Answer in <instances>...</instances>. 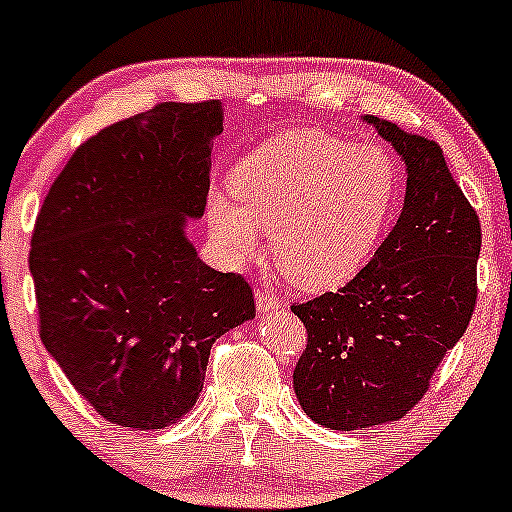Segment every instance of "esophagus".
Returning <instances> with one entry per match:
<instances>
[{"instance_id":"obj_1","label":"esophagus","mask_w":512,"mask_h":512,"mask_svg":"<svg viewBox=\"0 0 512 512\" xmlns=\"http://www.w3.org/2000/svg\"><path fill=\"white\" fill-rule=\"evenodd\" d=\"M280 305H283V300H280L271 288H258L256 290L258 312H273V310H278Z\"/></svg>"}]
</instances>
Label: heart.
Wrapping results in <instances>:
<instances>
[{
    "label": "heart",
    "mask_w": 512,
    "mask_h": 512,
    "mask_svg": "<svg viewBox=\"0 0 512 512\" xmlns=\"http://www.w3.org/2000/svg\"><path fill=\"white\" fill-rule=\"evenodd\" d=\"M234 195L210 192L207 217L234 261L271 232L280 273L300 290L349 283L381 244L400 195L393 156L322 131H288L234 170Z\"/></svg>",
    "instance_id": "1"
}]
</instances>
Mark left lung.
Listing matches in <instances>:
<instances>
[{
  "instance_id": "left-lung-1",
  "label": "left lung",
  "mask_w": 512,
  "mask_h": 512,
  "mask_svg": "<svg viewBox=\"0 0 512 512\" xmlns=\"http://www.w3.org/2000/svg\"><path fill=\"white\" fill-rule=\"evenodd\" d=\"M364 122L405 163L403 212L344 288L290 307L307 329L298 403L342 432L400 420L427 393L474 315L481 251V224L442 148L386 119Z\"/></svg>"
}]
</instances>
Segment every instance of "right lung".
Masks as SVG:
<instances>
[{"instance_id": "right-lung-1", "label": "right lung", "mask_w": 512, "mask_h": 512, "mask_svg": "<svg viewBox=\"0 0 512 512\" xmlns=\"http://www.w3.org/2000/svg\"><path fill=\"white\" fill-rule=\"evenodd\" d=\"M224 109L163 102L87 139L48 190L29 268L48 354L104 420L163 430L197 403L210 349L254 320L251 285L185 234L207 205Z\"/></svg>"}]
</instances>
